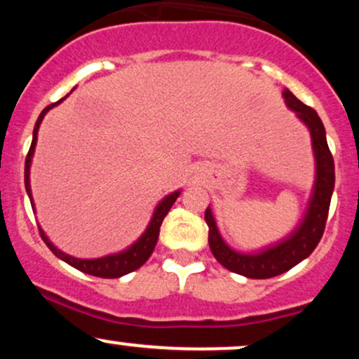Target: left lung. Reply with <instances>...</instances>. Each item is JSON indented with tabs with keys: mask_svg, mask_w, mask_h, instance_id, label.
Returning a JSON list of instances; mask_svg holds the SVG:
<instances>
[{
	"mask_svg": "<svg viewBox=\"0 0 359 359\" xmlns=\"http://www.w3.org/2000/svg\"><path fill=\"white\" fill-rule=\"evenodd\" d=\"M282 96L287 108L294 111L300 121L309 128L316 160L314 187H312L311 199H309L302 221L287 238L275 245L265 246L263 250L253 251V253H241V251L233 250L222 240L209 205L204 216L209 226V248L214 258L224 269L248 278L277 277L283 271L294 269L316 250L317 243L323 238L329 204H331L332 191H334V160L327 147L323 121L314 109L299 101L288 89L283 90Z\"/></svg>",
	"mask_w": 359,
	"mask_h": 359,
	"instance_id": "left-lung-1",
	"label": "left lung"
}]
</instances>
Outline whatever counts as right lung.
Listing matches in <instances>:
<instances>
[{"instance_id":"right-lung-1","label":"right lung","mask_w":359,"mask_h":359,"mask_svg":"<svg viewBox=\"0 0 359 359\" xmlns=\"http://www.w3.org/2000/svg\"><path fill=\"white\" fill-rule=\"evenodd\" d=\"M65 97H62L60 101L53 102V104H48L47 108L40 113V116H39V119H36L35 128H34V138H32L30 150H28L27 160H25V189H27L28 197H30V203H32V208H34V211H35V204H34V197H32V187H30V167H32V158H34L35 147H36V135H39L40 123H42L45 114H47L48 111L53 108V106L60 104ZM179 196H180V191L170 192L168 196L163 197L158 204H156L154 216H151L150 222H148L147 229L143 231L142 236H140L138 240L133 243V245L128 246L126 250L119 251V253H111V255H106V257H101V258L88 259V258L71 257V255L64 253V251L57 248V246L53 245L50 240H48V236L43 233L42 228H39V229H40V234H42V240L45 241V245H47L48 248H50L52 253L55 255L57 258H60L62 262L69 263V265L74 266V269L84 271V273L94 275V277L118 278V277H123V275L130 273V271L138 270L140 266H142L143 263L150 258V255L154 253V250H155L156 241H158L160 226H162L163 217L167 216L168 211H170V208L174 205V203Z\"/></svg>"}]
</instances>
